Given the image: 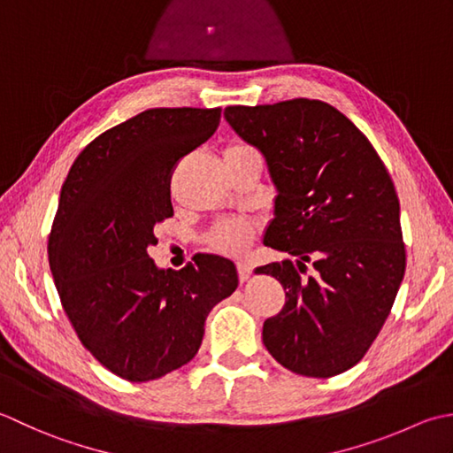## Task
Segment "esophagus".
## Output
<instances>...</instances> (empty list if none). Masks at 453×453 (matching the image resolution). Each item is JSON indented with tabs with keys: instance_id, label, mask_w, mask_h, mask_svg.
I'll return each instance as SVG.
<instances>
[{
	"instance_id": "34e87169",
	"label": "esophagus",
	"mask_w": 453,
	"mask_h": 453,
	"mask_svg": "<svg viewBox=\"0 0 453 453\" xmlns=\"http://www.w3.org/2000/svg\"><path fill=\"white\" fill-rule=\"evenodd\" d=\"M252 264L248 262V260H238L236 262V272H238V280L240 281H246L248 278H250V273H252Z\"/></svg>"
}]
</instances>
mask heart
I'll return each mask as SVG.
<instances>
[{"label": "heart", "mask_w": 453, "mask_h": 453, "mask_svg": "<svg viewBox=\"0 0 453 453\" xmlns=\"http://www.w3.org/2000/svg\"><path fill=\"white\" fill-rule=\"evenodd\" d=\"M250 150H252L250 146L244 142H230L225 149V156L242 154V152H250ZM254 228L256 226L252 220L246 217L225 219V220H219V223L211 228L207 240H209V244L219 252L238 254V252H242L248 244H250V240L254 238Z\"/></svg>", "instance_id": "heart-1"}]
</instances>
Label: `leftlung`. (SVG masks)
I'll return each instance as SVG.
<instances>
[{
	"instance_id": "left-lung-1",
	"label": "left lung",
	"mask_w": 453,
	"mask_h": 453,
	"mask_svg": "<svg viewBox=\"0 0 453 453\" xmlns=\"http://www.w3.org/2000/svg\"><path fill=\"white\" fill-rule=\"evenodd\" d=\"M225 117L265 156L278 188L264 244L299 257L256 270L285 289L283 309L264 322L267 352L304 377L342 373L380 334L407 267L391 175L367 136L325 101L228 105Z\"/></svg>"
}]
</instances>
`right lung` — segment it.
Wrapping results in <instances>:
<instances>
[{
    "label": "right lung",
    "mask_w": 453,
    "mask_h": 453,
    "mask_svg": "<svg viewBox=\"0 0 453 453\" xmlns=\"http://www.w3.org/2000/svg\"><path fill=\"white\" fill-rule=\"evenodd\" d=\"M220 107H156L94 138L62 183L49 264L80 342L127 381L186 365L205 319L238 285L234 264L201 256L158 270L154 226L173 217L175 165L217 131Z\"/></svg>",
    "instance_id": "add662e5"
}]
</instances>
